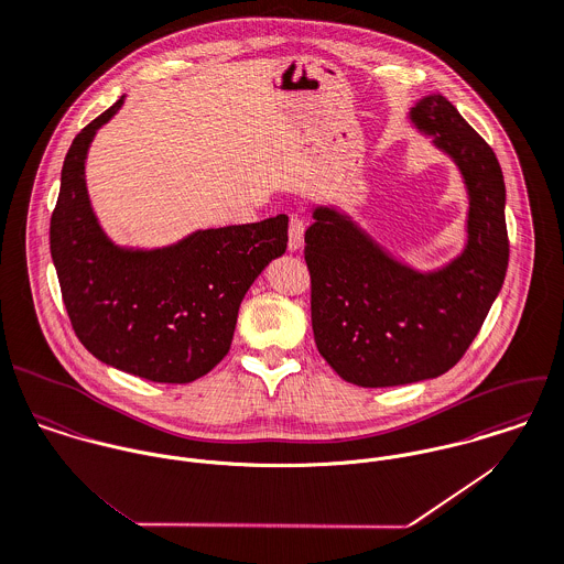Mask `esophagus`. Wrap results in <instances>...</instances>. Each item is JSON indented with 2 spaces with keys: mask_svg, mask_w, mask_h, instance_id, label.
I'll return each mask as SVG.
<instances>
[{
  "mask_svg": "<svg viewBox=\"0 0 564 564\" xmlns=\"http://www.w3.org/2000/svg\"><path fill=\"white\" fill-rule=\"evenodd\" d=\"M304 229H306L304 218L293 214L289 220V249L291 251H297L304 245Z\"/></svg>",
  "mask_w": 564,
  "mask_h": 564,
  "instance_id": "1",
  "label": "esophagus"
}]
</instances>
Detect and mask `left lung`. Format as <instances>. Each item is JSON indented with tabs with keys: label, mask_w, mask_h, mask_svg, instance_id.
Listing matches in <instances>:
<instances>
[{
	"label": "left lung",
	"mask_w": 564,
	"mask_h": 564,
	"mask_svg": "<svg viewBox=\"0 0 564 564\" xmlns=\"http://www.w3.org/2000/svg\"><path fill=\"white\" fill-rule=\"evenodd\" d=\"M409 120L464 177V251L446 267L420 273L393 260L333 207H315V223L304 236L317 350L359 387H393L448 372L477 337L510 258L506 184L495 151L440 94L417 100Z\"/></svg>",
	"instance_id": "8db88e82"
}]
</instances>
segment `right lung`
Masks as SVG:
<instances>
[{
  "label": "right lung",
  "instance_id": "right-lung-1",
  "mask_svg": "<svg viewBox=\"0 0 564 564\" xmlns=\"http://www.w3.org/2000/svg\"><path fill=\"white\" fill-rule=\"evenodd\" d=\"M122 102L89 122L65 155L50 251L72 328L98 361L155 382H192L229 352L245 293L286 251L289 216L198 229L151 251L113 245L91 209L85 160Z\"/></svg>",
  "mask_w": 564,
  "mask_h": 564
}]
</instances>
